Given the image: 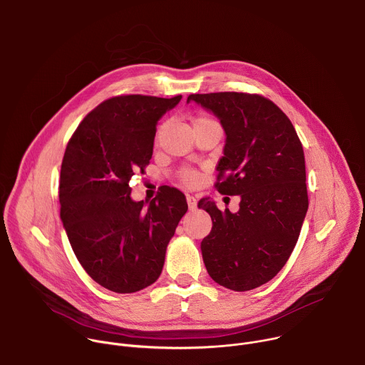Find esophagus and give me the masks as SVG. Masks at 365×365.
Wrapping results in <instances>:
<instances>
[{"label":"esophagus","mask_w":365,"mask_h":365,"mask_svg":"<svg viewBox=\"0 0 365 365\" xmlns=\"http://www.w3.org/2000/svg\"><path fill=\"white\" fill-rule=\"evenodd\" d=\"M186 200H187L189 210H190V211H195V210H196V199H195L193 196H190V195H189V196L186 197Z\"/></svg>","instance_id":"1"}]
</instances>
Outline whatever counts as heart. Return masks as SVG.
I'll return each instance as SVG.
<instances>
[{
  "mask_svg": "<svg viewBox=\"0 0 365 365\" xmlns=\"http://www.w3.org/2000/svg\"><path fill=\"white\" fill-rule=\"evenodd\" d=\"M207 121H211V120H207L206 117H197L196 120H195V124L193 125H197V124H202V123H207ZM197 173L196 172H193V170H189V169H186V170H182L180 172V180L185 183V185H187V186H193V185H196L197 183Z\"/></svg>",
  "mask_w": 365,
  "mask_h": 365,
  "instance_id": "b5f03b06",
  "label": "heart"
}]
</instances>
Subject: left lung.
I'll return each mask as SVG.
<instances>
[{
    "label": "left lung",
    "mask_w": 365,
    "mask_h": 365,
    "mask_svg": "<svg viewBox=\"0 0 365 365\" xmlns=\"http://www.w3.org/2000/svg\"><path fill=\"white\" fill-rule=\"evenodd\" d=\"M225 133L215 186L241 197L240 210L221 212L202 197L212 230L200 242L205 267L218 284L247 292L270 282L289 259L306 212V168L302 143L286 114L267 98L242 92L192 93Z\"/></svg>",
    "instance_id": "1"
}]
</instances>
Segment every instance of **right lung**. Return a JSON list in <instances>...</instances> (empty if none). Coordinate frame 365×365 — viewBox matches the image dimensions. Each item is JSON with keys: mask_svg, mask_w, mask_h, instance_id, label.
Returning a JSON list of instances; mask_svg holds the SVG:
<instances>
[{"mask_svg": "<svg viewBox=\"0 0 365 365\" xmlns=\"http://www.w3.org/2000/svg\"><path fill=\"white\" fill-rule=\"evenodd\" d=\"M180 99H107L68 143L59 185L63 228L85 272L111 292L134 293L159 279L168 245L187 211L185 195L175 187L135 202L128 186L151 159L159 120Z\"/></svg>", "mask_w": 365, "mask_h": 365, "instance_id": "1", "label": "right lung"}]
</instances>
